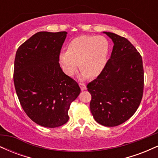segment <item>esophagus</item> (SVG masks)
<instances>
[{"label": "esophagus", "mask_w": 158, "mask_h": 158, "mask_svg": "<svg viewBox=\"0 0 158 158\" xmlns=\"http://www.w3.org/2000/svg\"><path fill=\"white\" fill-rule=\"evenodd\" d=\"M79 86H80V88L81 90H86V85H85L84 83H79Z\"/></svg>", "instance_id": "1"}]
</instances>
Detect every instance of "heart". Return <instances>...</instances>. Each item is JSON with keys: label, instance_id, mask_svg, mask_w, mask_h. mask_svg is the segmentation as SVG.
Returning a JSON list of instances; mask_svg holds the SVG:
<instances>
[{"label": "heart", "instance_id": "obj_1", "mask_svg": "<svg viewBox=\"0 0 158 158\" xmlns=\"http://www.w3.org/2000/svg\"><path fill=\"white\" fill-rule=\"evenodd\" d=\"M110 44L104 36L81 35L74 38L67 45V51L61 52L59 61L65 73L73 75L78 68L81 79L97 77L106 68L108 61Z\"/></svg>", "mask_w": 158, "mask_h": 158}]
</instances>
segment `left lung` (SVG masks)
<instances>
[{"instance_id":"8db88e82","label":"left lung","mask_w":158,"mask_h":158,"mask_svg":"<svg viewBox=\"0 0 158 158\" xmlns=\"http://www.w3.org/2000/svg\"><path fill=\"white\" fill-rule=\"evenodd\" d=\"M103 33L114 43L111 55L102 73L87 88L91 94L90 108L94 119L114 127L128 120L138 108L144 72L142 57L128 39L113 32Z\"/></svg>"}]
</instances>
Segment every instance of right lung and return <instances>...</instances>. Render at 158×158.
<instances>
[{"label": "right lung", "instance_id": "obj_1", "mask_svg": "<svg viewBox=\"0 0 158 158\" xmlns=\"http://www.w3.org/2000/svg\"><path fill=\"white\" fill-rule=\"evenodd\" d=\"M67 34L39 32L16 52L13 79L19 102L33 122L47 128L68 122L70 103L81 91L59 63Z\"/></svg>", "mask_w": 158, "mask_h": 158}]
</instances>
